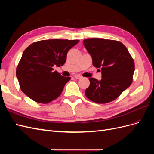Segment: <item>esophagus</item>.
<instances>
[{
  "label": "esophagus",
  "mask_w": 154,
  "mask_h": 154,
  "mask_svg": "<svg viewBox=\"0 0 154 154\" xmlns=\"http://www.w3.org/2000/svg\"><path fill=\"white\" fill-rule=\"evenodd\" d=\"M74 78H75L76 79H78V80H79V79H81L82 78V76H80V75H78V74H76V75L74 76Z\"/></svg>",
  "instance_id": "1"
}]
</instances>
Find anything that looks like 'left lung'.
I'll list each match as a JSON object with an SVG mask.
<instances>
[{
    "label": "left lung",
    "instance_id": "1",
    "mask_svg": "<svg viewBox=\"0 0 154 154\" xmlns=\"http://www.w3.org/2000/svg\"><path fill=\"white\" fill-rule=\"evenodd\" d=\"M83 44L91 56L93 66L100 68L102 74L100 81L88 78L90 85L85 96L97 103L116 100L133 80L134 62L127 48L119 41L101 38L85 39Z\"/></svg>",
    "mask_w": 154,
    "mask_h": 154
}]
</instances>
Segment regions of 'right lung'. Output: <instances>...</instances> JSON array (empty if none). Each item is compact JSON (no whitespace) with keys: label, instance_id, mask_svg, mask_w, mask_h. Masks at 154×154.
Returning a JSON list of instances; mask_svg holds the SVG:
<instances>
[{"label":"right lung","instance_id":"right-lung-1","mask_svg":"<svg viewBox=\"0 0 154 154\" xmlns=\"http://www.w3.org/2000/svg\"><path fill=\"white\" fill-rule=\"evenodd\" d=\"M78 40H44L36 42L24 51L16 70L22 91L33 101L48 103L62 94L71 77H64L53 67L66 62L69 50Z\"/></svg>","mask_w":154,"mask_h":154}]
</instances>
